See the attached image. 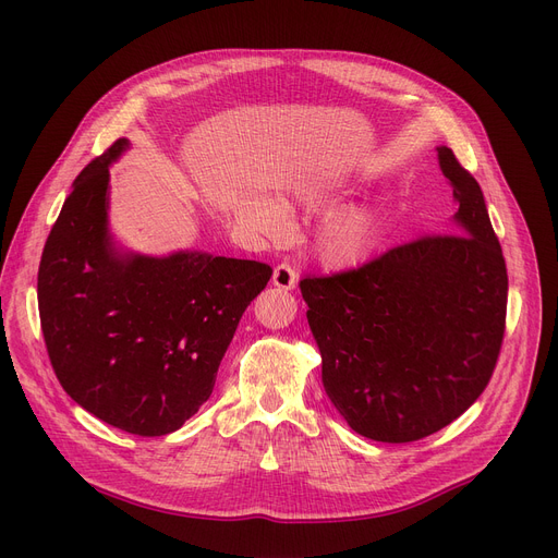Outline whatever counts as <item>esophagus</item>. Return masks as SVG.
I'll return each mask as SVG.
<instances>
[{
    "label": "esophagus",
    "mask_w": 558,
    "mask_h": 558,
    "mask_svg": "<svg viewBox=\"0 0 558 558\" xmlns=\"http://www.w3.org/2000/svg\"><path fill=\"white\" fill-rule=\"evenodd\" d=\"M271 282L278 287V289H284V291H291L296 287V282H299V274L291 269V264H287V262H282V264H278V267L274 269V278H271Z\"/></svg>",
    "instance_id": "obj_1"
}]
</instances>
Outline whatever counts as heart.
<instances>
[{
	"instance_id": "1",
	"label": "heart",
	"mask_w": 558,
	"mask_h": 558,
	"mask_svg": "<svg viewBox=\"0 0 558 558\" xmlns=\"http://www.w3.org/2000/svg\"><path fill=\"white\" fill-rule=\"evenodd\" d=\"M296 198L307 210L326 208L332 203V190L320 183H305L296 190ZM240 219L255 232L280 238L291 226L287 205L271 194H253L240 203ZM377 226L366 208H345L330 215L316 230L314 251L318 259L332 269H348L360 264L375 246Z\"/></svg>"
}]
</instances>
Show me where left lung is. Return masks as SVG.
I'll return each instance as SVG.
<instances>
[{
  "label": "left lung",
  "mask_w": 558,
  "mask_h": 558,
  "mask_svg": "<svg viewBox=\"0 0 558 558\" xmlns=\"http://www.w3.org/2000/svg\"><path fill=\"white\" fill-rule=\"evenodd\" d=\"M436 151L459 205L454 232L301 280L326 393L350 427L383 444L459 418L486 389L505 337L509 278L482 187L452 149Z\"/></svg>",
  "instance_id": "obj_1"
}]
</instances>
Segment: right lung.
Here are the masks:
<instances>
[{
    "label": "right lung",
    "instance_id": "add662e5",
    "mask_svg": "<svg viewBox=\"0 0 558 558\" xmlns=\"http://www.w3.org/2000/svg\"><path fill=\"white\" fill-rule=\"evenodd\" d=\"M120 137L87 165L38 269L47 353L65 393L137 436L183 427L215 389L221 357L274 269L255 259L120 251L108 230V167Z\"/></svg>",
    "mask_w": 558,
    "mask_h": 558
}]
</instances>
